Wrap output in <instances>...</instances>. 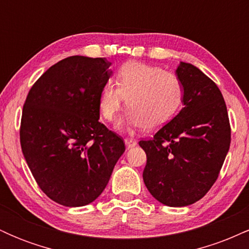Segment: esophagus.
<instances>
[{
	"mask_svg": "<svg viewBox=\"0 0 249 249\" xmlns=\"http://www.w3.org/2000/svg\"><path fill=\"white\" fill-rule=\"evenodd\" d=\"M125 144L128 148H132L137 145V141L133 138H125Z\"/></svg>",
	"mask_w": 249,
	"mask_h": 249,
	"instance_id": "1",
	"label": "esophagus"
}]
</instances>
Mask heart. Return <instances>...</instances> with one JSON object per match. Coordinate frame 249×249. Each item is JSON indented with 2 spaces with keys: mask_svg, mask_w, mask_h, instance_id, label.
<instances>
[{
  "mask_svg": "<svg viewBox=\"0 0 249 249\" xmlns=\"http://www.w3.org/2000/svg\"><path fill=\"white\" fill-rule=\"evenodd\" d=\"M115 83H107L98 99L99 113L107 122L115 121L125 101L128 110L122 125L156 130L177 115L184 101L179 76L157 65L126 62L117 71Z\"/></svg>",
  "mask_w": 249,
  "mask_h": 249,
  "instance_id": "b5f03b06",
  "label": "heart"
}]
</instances>
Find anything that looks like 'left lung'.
Masks as SVG:
<instances>
[{"instance_id": "8db88e82", "label": "left lung", "mask_w": 249, "mask_h": 249, "mask_svg": "<svg viewBox=\"0 0 249 249\" xmlns=\"http://www.w3.org/2000/svg\"><path fill=\"white\" fill-rule=\"evenodd\" d=\"M184 107L151 139L139 145L146 153L142 179L161 204H194L218 179L231 145V125L221 91L210 77L181 62Z\"/></svg>"}]
</instances>
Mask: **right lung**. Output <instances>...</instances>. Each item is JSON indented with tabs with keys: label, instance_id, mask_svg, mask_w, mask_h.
<instances>
[{
	"label": "right lung",
	"instance_id": "obj_1",
	"mask_svg": "<svg viewBox=\"0 0 249 249\" xmlns=\"http://www.w3.org/2000/svg\"><path fill=\"white\" fill-rule=\"evenodd\" d=\"M110 65L101 57L62 59L34 83L24 102L22 152L39 188L63 206L98 198L125 151L122 137L98 121Z\"/></svg>",
	"mask_w": 249,
	"mask_h": 249
}]
</instances>
